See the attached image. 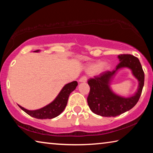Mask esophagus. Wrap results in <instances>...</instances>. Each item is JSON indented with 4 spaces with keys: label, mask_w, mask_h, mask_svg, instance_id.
Returning <instances> with one entry per match:
<instances>
[{
    "label": "esophagus",
    "mask_w": 153,
    "mask_h": 153,
    "mask_svg": "<svg viewBox=\"0 0 153 153\" xmlns=\"http://www.w3.org/2000/svg\"><path fill=\"white\" fill-rule=\"evenodd\" d=\"M86 81H87V77L86 76H82L79 80V82H86Z\"/></svg>",
    "instance_id": "esophagus-1"
}]
</instances>
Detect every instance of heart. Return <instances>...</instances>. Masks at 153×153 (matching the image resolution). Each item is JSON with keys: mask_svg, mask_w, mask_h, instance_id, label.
<instances>
[{"mask_svg": "<svg viewBox=\"0 0 153 153\" xmlns=\"http://www.w3.org/2000/svg\"><path fill=\"white\" fill-rule=\"evenodd\" d=\"M108 68V64L107 63H101V62H97L93 63L88 67V71L90 73H101Z\"/></svg>", "mask_w": 153, "mask_h": 153, "instance_id": "obj_1", "label": "heart"}]
</instances>
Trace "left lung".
<instances>
[{
    "label": "left lung",
    "instance_id": "left-lung-1",
    "mask_svg": "<svg viewBox=\"0 0 153 153\" xmlns=\"http://www.w3.org/2000/svg\"><path fill=\"white\" fill-rule=\"evenodd\" d=\"M118 58L120 62L115 70L102 72L88 80L90 88L87 98L88 104L93 113L102 117H116L132 108L138 102L144 86V73L139 59L128 54L120 55ZM123 67L130 68L139 82L138 91L128 98L115 95L109 87L112 76L118 69Z\"/></svg>",
    "mask_w": 153,
    "mask_h": 153
}]
</instances>
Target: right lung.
I'll use <instances>...</instances> for the list:
<instances>
[{"label": "right lung", "mask_w": 153, "mask_h": 153, "mask_svg": "<svg viewBox=\"0 0 153 153\" xmlns=\"http://www.w3.org/2000/svg\"><path fill=\"white\" fill-rule=\"evenodd\" d=\"M33 52H39V50L35 51ZM77 86V82L76 81L71 82L69 84H66L61 92H59L57 97L50 104L45 106V107L41 108L40 109L35 111H30L25 109L24 107H19L25 111L31 117H35L36 119H40V120H45V119H53L54 117H57L58 115L63 112L65 108L66 107L67 101L69 94L71 92L76 89Z\"/></svg>", "instance_id": "right-lung-1"}]
</instances>
